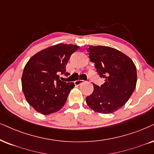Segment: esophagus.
<instances>
[{
  "label": "esophagus",
  "instance_id": "34e87169",
  "mask_svg": "<svg viewBox=\"0 0 154 154\" xmlns=\"http://www.w3.org/2000/svg\"><path fill=\"white\" fill-rule=\"evenodd\" d=\"M82 82H84V80H82V79H77V80H76L75 82V85H79Z\"/></svg>",
  "mask_w": 154,
  "mask_h": 154
}]
</instances>
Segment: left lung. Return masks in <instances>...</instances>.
I'll list each match as a JSON object with an SVG mask.
<instances>
[{
	"label": "left lung",
	"instance_id": "1",
	"mask_svg": "<svg viewBox=\"0 0 154 154\" xmlns=\"http://www.w3.org/2000/svg\"><path fill=\"white\" fill-rule=\"evenodd\" d=\"M87 50L105 82L101 87L93 84L94 91L86 97V102L94 112L112 114L122 107L134 92L137 67L126 54L110 47L90 45Z\"/></svg>",
	"mask_w": 154,
	"mask_h": 154
}]
</instances>
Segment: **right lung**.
Wrapping results in <instances>:
<instances>
[{
    "label": "right lung",
    "instance_id": "obj_1",
    "mask_svg": "<svg viewBox=\"0 0 154 154\" xmlns=\"http://www.w3.org/2000/svg\"><path fill=\"white\" fill-rule=\"evenodd\" d=\"M79 47L60 43L37 52L25 65L21 78L22 89L28 104L44 115L63 108L74 82L60 80V74L66 72V65Z\"/></svg>",
    "mask_w": 154,
    "mask_h": 154
}]
</instances>
